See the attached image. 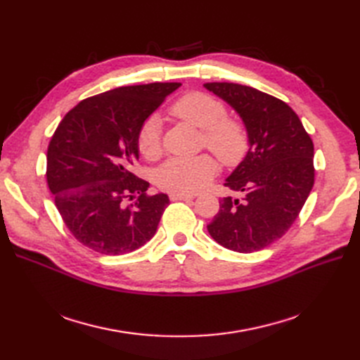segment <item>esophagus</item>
Wrapping results in <instances>:
<instances>
[{
	"mask_svg": "<svg viewBox=\"0 0 360 360\" xmlns=\"http://www.w3.org/2000/svg\"><path fill=\"white\" fill-rule=\"evenodd\" d=\"M169 198L172 201H179V200L188 201V200H193L195 195H192V193H169Z\"/></svg>",
	"mask_w": 360,
	"mask_h": 360,
	"instance_id": "34e87169",
	"label": "esophagus"
}]
</instances>
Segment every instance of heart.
<instances>
[{"instance_id": "b5f03b06", "label": "heart", "mask_w": 360, "mask_h": 360, "mask_svg": "<svg viewBox=\"0 0 360 360\" xmlns=\"http://www.w3.org/2000/svg\"><path fill=\"white\" fill-rule=\"evenodd\" d=\"M172 114L202 130V143L225 165H236L248 151V135L245 129L231 120H226L225 106L207 94L193 93L181 97L172 106ZM160 120L148 117L141 126L136 144L139 153L153 159L160 153ZM217 171L216 162L209 155L181 159L174 158L156 172V181L162 189L172 193H193L204 189Z\"/></svg>"}]
</instances>
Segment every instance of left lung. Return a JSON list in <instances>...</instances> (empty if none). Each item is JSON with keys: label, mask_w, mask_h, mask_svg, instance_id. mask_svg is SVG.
Returning a JSON list of instances; mask_svg holds the SVG:
<instances>
[{"label": "left lung", "mask_w": 360, "mask_h": 360, "mask_svg": "<svg viewBox=\"0 0 360 360\" xmlns=\"http://www.w3.org/2000/svg\"><path fill=\"white\" fill-rule=\"evenodd\" d=\"M204 89L242 118L249 147L225 180L240 200H221L207 230L226 249L257 252L288 231L308 198L314 186L312 139L297 114L274 96L233 82H207Z\"/></svg>", "instance_id": "left-lung-1"}]
</instances>
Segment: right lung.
I'll list each match as a JSON object with an SVG mask.
<instances>
[{"label":"right lung","mask_w":360,"mask_h":360,"mask_svg":"<svg viewBox=\"0 0 360 360\" xmlns=\"http://www.w3.org/2000/svg\"><path fill=\"white\" fill-rule=\"evenodd\" d=\"M180 85L118 86L79 102L61 120L48 147V186L64 224L86 248L123 255L155 236L169 198L147 195L150 184L132 172L136 138ZM127 198L136 201L126 205Z\"/></svg>","instance_id":"1"}]
</instances>
